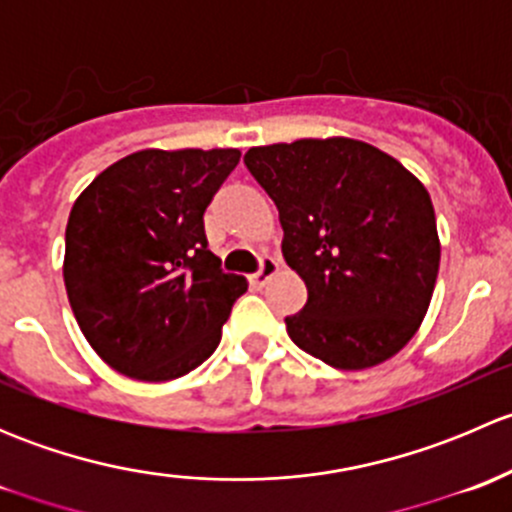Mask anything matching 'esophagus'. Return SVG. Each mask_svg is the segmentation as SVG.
I'll use <instances>...</instances> for the list:
<instances>
[{"mask_svg":"<svg viewBox=\"0 0 512 512\" xmlns=\"http://www.w3.org/2000/svg\"><path fill=\"white\" fill-rule=\"evenodd\" d=\"M277 272H280V262H277L275 257H262V265L260 270L252 275V282H255V285H267Z\"/></svg>","mask_w":512,"mask_h":512,"instance_id":"34e87169","label":"esophagus"}]
</instances>
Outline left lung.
Instances as JSON below:
<instances>
[{
	"label": "left lung",
	"mask_w": 512,
	"mask_h": 512,
	"mask_svg": "<svg viewBox=\"0 0 512 512\" xmlns=\"http://www.w3.org/2000/svg\"><path fill=\"white\" fill-rule=\"evenodd\" d=\"M245 165L280 210L282 255L307 285L285 319L299 349L342 371L399 354L421 327L441 262L428 190L354 138L257 146Z\"/></svg>",
	"instance_id": "1"
}]
</instances>
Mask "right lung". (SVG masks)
Returning <instances> with one entry per match:
<instances>
[{
    "mask_svg": "<svg viewBox=\"0 0 512 512\" xmlns=\"http://www.w3.org/2000/svg\"><path fill=\"white\" fill-rule=\"evenodd\" d=\"M237 163V148H146L76 198L66 294L86 342L118 374L170 381L218 349L247 280L208 250L203 213Z\"/></svg>",
    "mask_w": 512,
    "mask_h": 512,
    "instance_id": "right-lung-1",
    "label": "right lung"
}]
</instances>
